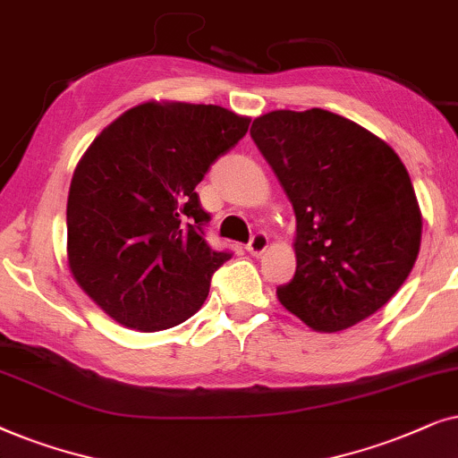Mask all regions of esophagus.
<instances>
[{"instance_id":"esophagus-1","label":"esophagus","mask_w":458,"mask_h":458,"mask_svg":"<svg viewBox=\"0 0 458 458\" xmlns=\"http://www.w3.org/2000/svg\"><path fill=\"white\" fill-rule=\"evenodd\" d=\"M266 249H267V236L264 233H255L251 236V241H249L247 251L251 253V255H255V258H259V255L264 253Z\"/></svg>"}]
</instances>
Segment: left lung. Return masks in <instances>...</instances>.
Segmentation results:
<instances>
[{"label": "left lung", "mask_w": 458, "mask_h": 458, "mask_svg": "<svg viewBox=\"0 0 458 458\" xmlns=\"http://www.w3.org/2000/svg\"><path fill=\"white\" fill-rule=\"evenodd\" d=\"M251 138L295 211V276L278 301L320 333L369 318L404 284L420 247L419 200L392 146L341 114L272 111Z\"/></svg>", "instance_id": "obj_1"}]
</instances>
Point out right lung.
<instances>
[{
    "label": "right lung",
    "instance_id": "right-lung-1",
    "mask_svg": "<svg viewBox=\"0 0 458 458\" xmlns=\"http://www.w3.org/2000/svg\"><path fill=\"white\" fill-rule=\"evenodd\" d=\"M216 105L144 102L100 131L72 174L66 259L114 322L142 333L191 318L230 253L203 239L194 188L249 130Z\"/></svg>",
    "mask_w": 458,
    "mask_h": 458
}]
</instances>
